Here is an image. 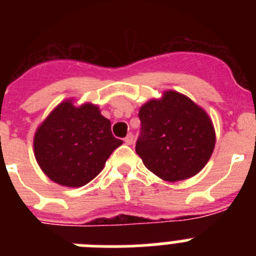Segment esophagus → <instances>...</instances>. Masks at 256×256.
<instances>
[{
  "label": "esophagus",
  "mask_w": 256,
  "mask_h": 256,
  "mask_svg": "<svg viewBox=\"0 0 256 256\" xmlns=\"http://www.w3.org/2000/svg\"><path fill=\"white\" fill-rule=\"evenodd\" d=\"M124 142H126V144H133V134H132V133H130V134L126 136V138H124Z\"/></svg>",
  "instance_id": "esophagus-1"
}]
</instances>
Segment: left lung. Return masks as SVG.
<instances>
[{"label":"left lung","instance_id":"1","mask_svg":"<svg viewBox=\"0 0 256 256\" xmlns=\"http://www.w3.org/2000/svg\"><path fill=\"white\" fill-rule=\"evenodd\" d=\"M141 132L136 152L164 180H187L204 168L216 144L210 118L188 97L165 92L140 108Z\"/></svg>","mask_w":256,"mask_h":256}]
</instances>
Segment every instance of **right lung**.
Segmentation results:
<instances>
[{
	"instance_id": "right-lung-1",
	"label": "right lung",
	"mask_w": 256,
	"mask_h": 256,
	"mask_svg": "<svg viewBox=\"0 0 256 256\" xmlns=\"http://www.w3.org/2000/svg\"><path fill=\"white\" fill-rule=\"evenodd\" d=\"M122 144L97 106L76 108L65 101L36 132L34 154L50 180L61 186L80 187L102 170L108 156Z\"/></svg>"
}]
</instances>
